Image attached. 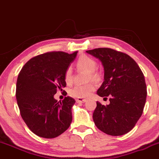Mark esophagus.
I'll use <instances>...</instances> for the list:
<instances>
[{"label":"esophagus","instance_id":"34e87169","mask_svg":"<svg viewBox=\"0 0 159 159\" xmlns=\"http://www.w3.org/2000/svg\"><path fill=\"white\" fill-rule=\"evenodd\" d=\"M76 101H77L78 103H84V102H85V101H87V99L82 98H78L77 99H76Z\"/></svg>","mask_w":159,"mask_h":159}]
</instances>
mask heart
Masks as SVG:
<instances>
[{
    "label": "heart",
    "instance_id": "b5f03b06",
    "mask_svg": "<svg viewBox=\"0 0 159 159\" xmlns=\"http://www.w3.org/2000/svg\"><path fill=\"white\" fill-rule=\"evenodd\" d=\"M76 66L79 70H84L89 72V79L93 81H98L99 75L95 71L97 68V62L94 59L87 55L80 57L76 63ZM64 79L67 84H70L73 80L72 70L71 67H68L65 71ZM95 86L93 84H87L84 85H76L70 90V93L72 96L76 98H87L95 90Z\"/></svg>",
    "mask_w": 159,
    "mask_h": 159
}]
</instances>
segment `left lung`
Returning <instances> with one entry per match:
<instances>
[{"mask_svg": "<svg viewBox=\"0 0 159 159\" xmlns=\"http://www.w3.org/2000/svg\"><path fill=\"white\" fill-rule=\"evenodd\" d=\"M101 61L104 81L97 91L101 97H110V104L97 101L94 123L107 135H122L135 127L146 102L147 86L144 74L129 55L110 48L86 51Z\"/></svg>", "mask_w": 159, "mask_h": 159, "instance_id": "1", "label": "left lung"}]
</instances>
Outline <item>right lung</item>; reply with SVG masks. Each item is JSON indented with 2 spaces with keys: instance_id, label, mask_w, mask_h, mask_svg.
I'll use <instances>...</instances> for the list:
<instances>
[{
  "instance_id": "add662e5",
  "label": "right lung",
  "mask_w": 159,
  "mask_h": 159,
  "mask_svg": "<svg viewBox=\"0 0 159 159\" xmlns=\"http://www.w3.org/2000/svg\"><path fill=\"white\" fill-rule=\"evenodd\" d=\"M78 52H49L29 60L19 72L16 98L20 116L29 129L38 136L53 139L70 126L75 101L54 98L57 90L66 87L64 74Z\"/></svg>"
}]
</instances>
